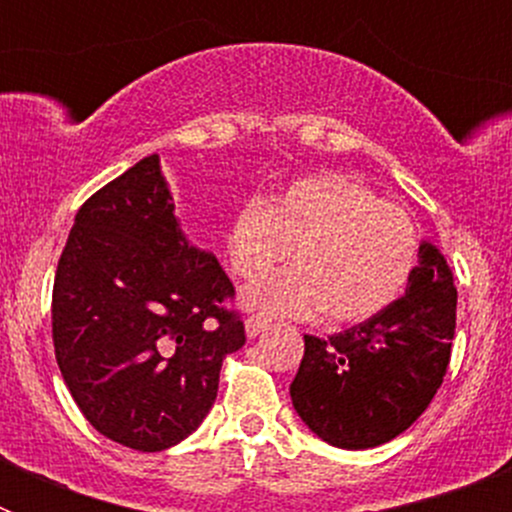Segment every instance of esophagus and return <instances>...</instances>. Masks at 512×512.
<instances>
[{
	"label": "esophagus",
	"instance_id": "1",
	"mask_svg": "<svg viewBox=\"0 0 512 512\" xmlns=\"http://www.w3.org/2000/svg\"><path fill=\"white\" fill-rule=\"evenodd\" d=\"M266 328H269V320H261V318H248L246 320V336L248 338L261 336Z\"/></svg>",
	"mask_w": 512,
	"mask_h": 512
}]
</instances>
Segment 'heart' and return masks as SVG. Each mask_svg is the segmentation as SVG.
I'll list each match as a JSON object with an SVG mask.
<instances>
[{"instance_id": "obj_1", "label": "heart", "mask_w": 512, "mask_h": 512, "mask_svg": "<svg viewBox=\"0 0 512 512\" xmlns=\"http://www.w3.org/2000/svg\"><path fill=\"white\" fill-rule=\"evenodd\" d=\"M292 248L295 269L253 284L241 305L264 315L361 323L397 300L418 259V233L395 205L343 176H307L235 210L225 253L235 277L269 274Z\"/></svg>"}]
</instances>
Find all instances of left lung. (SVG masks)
<instances>
[{
  "mask_svg": "<svg viewBox=\"0 0 512 512\" xmlns=\"http://www.w3.org/2000/svg\"><path fill=\"white\" fill-rule=\"evenodd\" d=\"M454 274L433 243L418 248L405 295L328 338L305 336L289 395L302 423L338 449H374L423 415L451 359Z\"/></svg>",
  "mask_w": 512,
  "mask_h": 512,
  "instance_id": "left-lung-1",
  "label": "left lung"
}]
</instances>
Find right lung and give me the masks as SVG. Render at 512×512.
Returning <instances> with one entry per match:
<instances>
[{
  "label": "right lung",
  "mask_w": 512,
  "mask_h": 512,
  "mask_svg": "<svg viewBox=\"0 0 512 512\" xmlns=\"http://www.w3.org/2000/svg\"><path fill=\"white\" fill-rule=\"evenodd\" d=\"M174 210L158 153L140 158L76 212L53 282L63 382L102 436L135 451L197 431L223 359L246 343L223 307L233 282Z\"/></svg>",
  "instance_id": "1"
}]
</instances>
